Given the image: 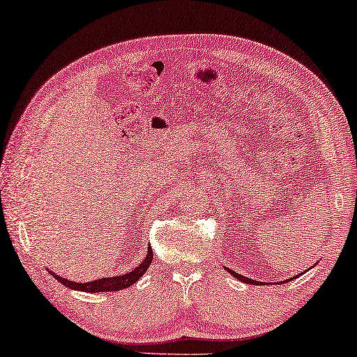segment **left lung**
<instances>
[{
    "instance_id": "1",
    "label": "left lung",
    "mask_w": 357,
    "mask_h": 357,
    "mask_svg": "<svg viewBox=\"0 0 357 357\" xmlns=\"http://www.w3.org/2000/svg\"><path fill=\"white\" fill-rule=\"evenodd\" d=\"M225 268H226L227 272L231 273L232 277H236L237 280H241V282H243V283H247V284H264L262 282H255V280H250V278H247V277H243V275H241V273L231 271V268H227V267H225ZM297 277H299V275H297ZM297 277H291V278L286 280V282H289V280H294V278H297ZM280 283H282V282H280ZM283 283H284V282H283Z\"/></svg>"
}]
</instances>
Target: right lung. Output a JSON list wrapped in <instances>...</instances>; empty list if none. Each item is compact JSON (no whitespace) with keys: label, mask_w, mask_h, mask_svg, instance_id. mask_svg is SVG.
Masks as SVG:
<instances>
[{"label":"right lung","mask_w":357,"mask_h":357,"mask_svg":"<svg viewBox=\"0 0 357 357\" xmlns=\"http://www.w3.org/2000/svg\"><path fill=\"white\" fill-rule=\"evenodd\" d=\"M151 259H153V251H151V247L147 250V256H145L144 261L140 264L132 268L131 272L123 273V275H116V277H106V278H99V280H93V282L89 283H77V282H71V280L63 278L60 275H56L52 271H49L52 275H54L58 282L61 284L66 286V288H71L74 291H84V293H110V291H120L125 288H130L131 284H134L137 280L147 272L149 266L151 264Z\"/></svg>","instance_id":"right-lung-1"}]
</instances>
